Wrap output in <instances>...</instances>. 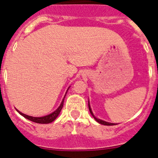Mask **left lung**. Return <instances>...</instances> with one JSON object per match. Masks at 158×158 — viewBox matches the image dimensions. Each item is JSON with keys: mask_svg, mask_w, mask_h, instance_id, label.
Segmentation results:
<instances>
[{"mask_svg": "<svg viewBox=\"0 0 158 158\" xmlns=\"http://www.w3.org/2000/svg\"><path fill=\"white\" fill-rule=\"evenodd\" d=\"M88 106H89V111H90V113H91L92 116H93V118H94L95 120H96V121H97V122H98V123H101V124H102V125H106V126H112V125H116V124H115V123H108V122H106V121H103V120H99V119H98V118L95 117V116H94V115H93V112H92V110H91V107H90V105H89V103H88Z\"/></svg>", "mask_w": 158, "mask_h": 158, "instance_id": "obj_1", "label": "left lung"}]
</instances>
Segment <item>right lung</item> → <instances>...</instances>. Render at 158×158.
Returning <instances> with one entry per match:
<instances>
[{
    "mask_svg": "<svg viewBox=\"0 0 158 158\" xmlns=\"http://www.w3.org/2000/svg\"><path fill=\"white\" fill-rule=\"evenodd\" d=\"M67 91H68V90H67ZM66 93H67V92H66ZM66 93H65V95H66ZM65 96H64L63 99H62V102H61L60 106H59V108H58L56 111L53 112L52 113H51V114H49V115H47V116H42V117H34V116H28V115L24 114V113H21V112H19L18 110H17V111H18V113L21 115V116H23L24 117H25L26 119H27V120H31V121H32V122H35V123H52V122L54 121L56 118H57V116H59V114L60 113L61 110H62V107H63L64 99H65Z\"/></svg>",
    "mask_w": 158,
    "mask_h": 158,
    "instance_id": "right-lung-1",
    "label": "right lung"
}]
</instances>
